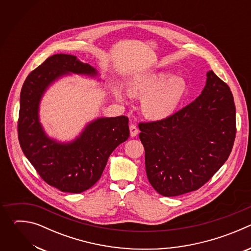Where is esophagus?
<instances>
[{"instance_id":"esophagus-1","label":"esophagus","mask_w":251,"mask_h":251,"mask_svg":"<svg viewBox=\"0 0 251 251\" xmlns=\"http://www.w3.org/2000/svg\"><path fill=\"white\" fill-rule=\"evenodd\" d=\"M138 133H139V130H138V128L136 127V125L131 124V125H130V135H131V137L137 136Z\"/></svg>"}]
</instances>
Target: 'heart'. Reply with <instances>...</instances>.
Here are the masks:
<instances>
[{
  "label": "heart",
  "mask_w": 251,
  "mask_h": 251,
  "mask_svg": "<svg viewBox=\"0 0 251 251\" xmlns=\"http://www.w3.org/2000/svg\"><path fill=\"white\" fill-rule=\"evenodd\" d=\"M127 93L131 97L142 98V108L152 119H164L177 107L186 91V81L177 75L169 76L166 73H148L132 78L127 83ZM115 96L122 101L120 91Z\"/></svg>",
  "instance_id": "b5f03b06"
}]
</instances>
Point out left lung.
<instances>
[{
  "label": "left lung",
  "instance_id": "8db88e82",
  "mask_svg": "<svg viewBox=\"0 0 251 251\" xmlns=\"http://www.w3.org/2000/svg\"><path fill=\"white\" fill-rule=\"evenodd\" d=\"M139 129L152 187L164 197L196 191L232 150L236 124L230 88L209 70L196 100L165 119L140 123Z\"/></svg>",
  "mask_w": 251,
  "mask_h": 251
}]
</instances>
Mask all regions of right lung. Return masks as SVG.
I'll return each mask as SVG.
<instances>
[{
	"label": "right lung",
	"mask_w": 251,
	"mask_h": 251,
	"mask_svg": "<svg viewBox=\"0 0 251 251\" xmlns=\"http://www.w3.org/2000/svg\"><path fill=\"white\" fill-rule=\"evenodd\" d=\"M98 76L97 70L70 54H54L27 75L20 97L18 133L21 148L50 186L79 194L100 178L110 154L129 137L128 117H101L89 122L70 142L50 138L40 122V103L48 88L62 76Z\"/></svg>",
	"instance_id": "right-lung-1"
}]
</instances>
